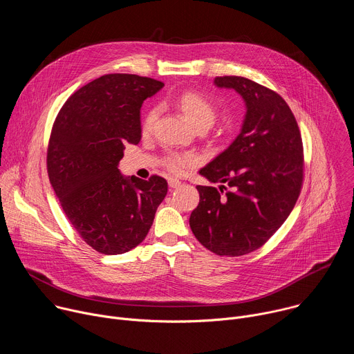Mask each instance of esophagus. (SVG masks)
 <instances>
[{
  "label": "esophagus",
  "mask_w": 354,
  "mask_h": 354,
  "mask_svg": "<svg viewBox=\"0 0 354 354\" xmlns=\"http://www.w3.org/2000/svg\"><path fill=\"white\" fill-rule=\"evenodd\" d=\"M168 185H169V187L175 189V187H178V186L180 185V180H179V179H174V178H171V179L168 180Z\"/></svg>",
  "instance_id": "34e87169"
}]
</instances>
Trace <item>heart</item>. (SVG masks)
<instances>
[{"mask_svg": "<svg viewBox=\"0 0 354 354\" xmlns=\"http://www.w3.org/2000/svg\"><path fill=\"white\" fill-rule=\"evenodd\" d=\"M176 108L185 115V118L197 130H209L217 118L214 105L203 95L194 91H185L175 99ZM158 118L157 109H149L142 120V133L148 134L153 131ZM197 158L192 154H169L165 158L167 168L174 174H183L187 167L196 165Z\"/></svg>", "mask_w": 354, "mask_h": 354, "instance_id": "b5f03b06", "label": "heart"}]
</instances>
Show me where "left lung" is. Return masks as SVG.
Segmentation results:
<instances>
[{
	"label": "left lung",
	"instance_id": "left-lung-1",
	"mask_svg": "<svg viewBox=\"0 0 354 354\" xmlns=\"http://www.w3.org/2000/svg\"><path fill=\"white\" fill-rule=\"evenodd\" d=\"M214 85L241 95L246 112L235 140L198 171L220 186H196L200 201L189 224L209 250L241 257L261 248L294 209L302 141L291 109L274 91L234 75L217 77Z\"/></svg>",
	"mask_w": 354,
	"mask_h": 354
}]
</instances>
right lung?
I'll return each mask as SVG.
<instances>
[{"label":"right lung","mask_w":354,"mask_h":354,"mask_svg":"<svg viewBox=\"0 0 354 354\" xmlns=\"http://www.w3.org/2000/svg\"><path fill=\"white\" fill-rule=\"evenodd\" d=\"M162 86L134 74L102 75L73 93L53 124L50 183L77 232L104 255L141 243L167 196L164 178L142 180L119 171L126 144L141 140L142 102Z\"/></svg>","instance_id":"1"}]
</instances>
